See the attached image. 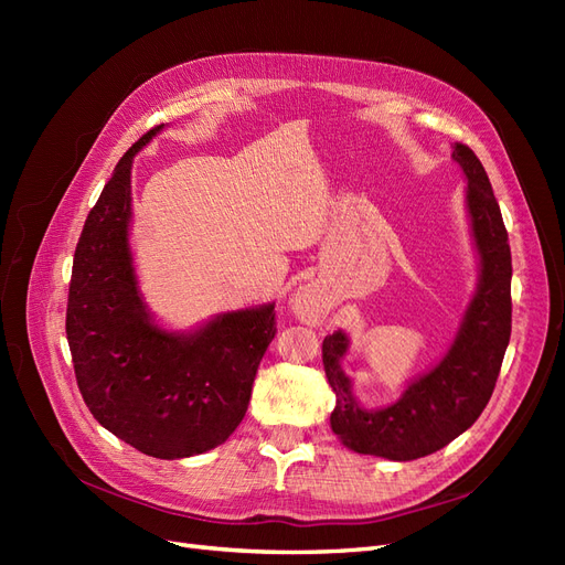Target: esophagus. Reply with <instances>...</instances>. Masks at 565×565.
Returning a JSON list of instances; mask_svg holds the SVG:
<instances>
[{
  "label": "esophagus",
  "instance_id": "34e87169",
  "mask_svg": "<svg viewBox=\"0 0 565 565\" xmlns=\"http://www.w3.org/2000/svg\"><path fill=\"white\" fill-rule=\"evenodd\" d=\"M309 301H311V292H299V297H297V311L303 316V313H309Z\"/></svg>",
  "mask_w": 565,
  "mask_h": 565
}]
</instances>
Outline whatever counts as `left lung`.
Segmentation results:
<instances>
[{
    "label": "left lung",
    "mask_w": 565,
    "mask_h": 565,
    "mask_svg": "<svg viewBox=\"0 0 565 565\" xmlns=\"http://www.w3.org/2000/svg\"><path fill=\"white\" fill-rule=\"evenodd\" d=\"M452 158L469 179L467 204L481 254V282L448 355L409 384L401 401L384 409H363L339 367L349 347L344 332L322 341L324 374L337 396L332 431L355 452L407 461L446 448L481 417L500 377L511 337L509 235L481 160L465 143H455Z\"/></svg>",
    "instance_id": "8db88e82"
}]
</instances>
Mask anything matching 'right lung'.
<instances>
[{"label": "right lung", "mask_w": 565, "mask_h": 565, "mask_svg": "<svg viewBox=\"0 0 565 565\" xmlns=\"http://www.w3.org/2000/svg\"><path fill=\"white\" fill-rule=\"evenodd\" d=\"M119 158L75 247L65 334L84 403L100 426L143 455L179 459L221 446L243 422L276 337V306L224 313L195 334L152 324L136 289L127 228L131 160Z\"/></svg>", "instance_id": "add662e5"}]
</instances>
